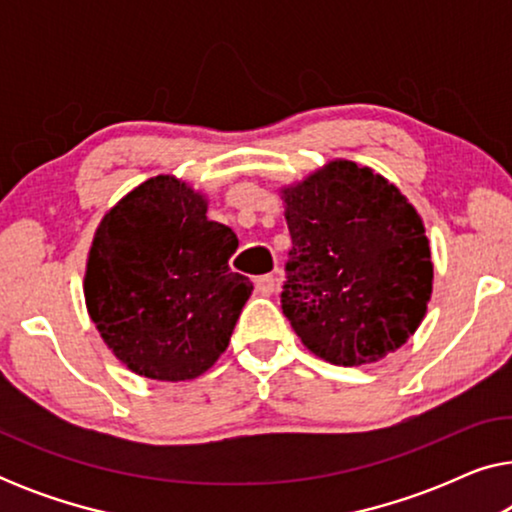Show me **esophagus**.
Listing matches in <instances>:
<instances>
[{"mask_svg":"<svg viewBox=\"0 0 512 512\" xmlns=\"http://www.w3.org/2000/svg\"><path fill=\"white\" fill-rule=\"evenodd\" d=\"M256 284V291L261 293V296H270V293H275V286H277V279L272 275H261L254 279Z\"/></svg>","mask_w":512,"mask_h":512,"instance_id":"1","label":"esophagus"}]
</instances>
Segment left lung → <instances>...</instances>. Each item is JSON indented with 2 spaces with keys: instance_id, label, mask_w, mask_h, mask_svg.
I'll return each mask as SVG.
<instances>
[{
  "instance_id": "obj_1",
  "label": "left lung",
  "mask_w": 512,
  "mask_h": 512,
  "mask_svg": "<svg viewBox=\"0 0 512 512\" xmlns=\"http://www.w3.org/2000/svg\"><path fill=\"white\" fill-rule=\"evenodd\" d=\"M293 247L282 310L335 366L380 361L422 324L433 289L422 216L382 174L331 160L282 188Z\"/></svg>"
}]
</instances>
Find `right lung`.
Instances as JSON below:
<instances>
[{
    "instance_id": "1",
    "label": "right lung",
    "mask_w": 512,
    "mask_h": 512,
    "mask_svg": "<svg viewBox=\"0 0 512 512\" xmlns=\"http://www.w3.org/2000/svg\"><path fill=\"white\" fill-rule=\"evenodd\" d=\"M237 235L207 219V198L158 174L104 214L83 296L102 340L132 373L195 380L226 352L254 284L230 272Z\"/></svg>"
}]
</instances>
